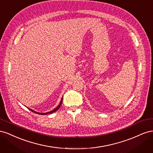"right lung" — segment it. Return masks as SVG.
Returning a JSON list of instances; mask_svg holds the SVG:
<instances>
[{"label":"right lung","instance_id":"1","mask_svg":"<svg viewBox=\"0 0 153 153\" xmlns=\"http://www.w3.org/2000/svg\"><path fill=\"white\" fill-rule=\"evenodd\" d=\"M62 99H61V102H60L59 105L57 106L56 108H54L53 110L50 111V112H46V113H39V112H36V111H34L33 110H32V109H30V108H29L30 110H31L32 112H34V113H36V114H41V115H47V114H52V113H53V112H56V111L60 108V106H61V104H62Z\"/></svg>","mask_w":153,"mask_h":153}]
</instances>
